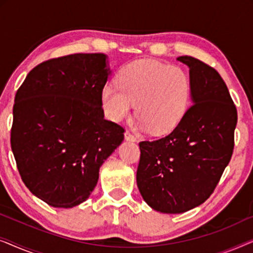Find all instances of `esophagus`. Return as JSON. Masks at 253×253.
<instances>
[{
	"mask_svg": "<svg viewBox=\"0 0 253 253\" xmlns=\"http://www.w3.org/2000/svg\"><path fill=\"white\" fill-rule=\"evenodd\" d=\"M124 138H126V140H131V141H134L136 140V137L133 136L132 133L130 132V131H126V132H124Z\"/></svg>",
	"mask_w": 253,
	"mask_h": 253,
	"instance_id": "1",
	"label": "esophagus"
}]
</instances>
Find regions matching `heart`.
I'll list each match as a JSON object with an SVG mask.
<instances>
[{
    "label": "heart",
    "mask_w": 253,
    "mask_h": 253,
    "mask_svg": "<svg viewBox=\"0 0 253 253\" xmlns=\"http://www.w3.org/2000/svg\"><path fill=\"white\" fill-rule=\"evenodd\" d=\"M191 96V82L177 65L153 60H136L121 69L116 83L102 87L106 114L120 122L136 105L138 126L161 134L177 126Z\"/></svg>",
    "instance_id": "1"
}]
</instances>
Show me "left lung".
Instances as JSON below:
<instances>
[{
    "label": "left lung",
    "instance_id": "left-lung-1",
    "mask_svg": "<svg viewBox=\"0 0 253 253\" xmlns=\"http://www.w3.org/2000/svg\"><path fill=\"white\" fill-rule=\"evenodd\" d=\"M192 105L167 136L139 143L137 185L152 209L177 214L212 195L234 151L237 110L215 69L191 56Z\"/></svg>",
    "mask_w": 253,
    "mask_h": 253
}]
</instances>
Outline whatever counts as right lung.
I'll return each mask as SVG.
<instances>
[{
    "instance_id": "add662e5",
    "label": "right lung",
    "mask_w": 253,
    "mask_h": 253,
    "mask_svg": "<svg viewBox=\"0 0 253 253\" xmlns=\"http://www.w3.org/2000/svg\"><path fill=\"white\" fill-rule=\"evenodd\" d=\"M109 74L105 54L67 55L33 68L16 93L13 157L24 184L48 205L85 202L124 139L123 127L103 117Z\"/></svg>"
}]
</instances>
